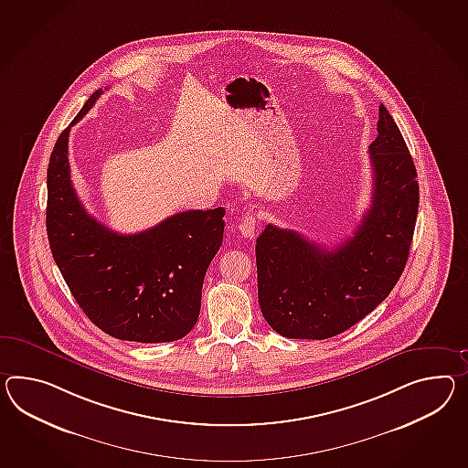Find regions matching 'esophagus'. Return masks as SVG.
<instances>
[{
  "label": "esophagus",
  "instance_id": "34e87169",
  "mask_svg": "<svg viewBox=\"0 0 468 468\" xmlns=\"http://www.w3.org/2000/svg\"><path fill=\"white\" fill-rule=\"evenodd\" d=\"M239 233L245 239H255V231H257V217L253 213H247L245 217L241 218L239 223Z\"/></svg>",
  "mask_w": 468,
  "mask_h": 468
}]
</instances>
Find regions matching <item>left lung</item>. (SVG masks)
Listing matches in <instances>:
<instances>
[{"mask_svg":"<svg viewBox=\"0 0 468 468\" xmlns=\"http://www.w3.org/2000/svg\"><path fill=\"white\" fill-rule=\"evenodd\" d=\"M368 145L374 189L354 237L324 249L267 225L257 239L263 318L285 338L326 340L352 328L390 294L410 257L420 186L410 149L384 104Z\"/></svg>","mask_w":468,"mask_h":468,"instance_id":"left-lung-1","label":"left lung"}]
</instances>
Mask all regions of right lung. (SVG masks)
<instances>
[{
  "label": "right lung",
  "mask_w": 468,
  "mask_h": 468,
  "mask_svg": "<svg viewBox=\"0 0 468 468\" xmlns=\"http://www.w3.org/2000/svg\"><path fill=\"white\" fill-rule=\"evenodd\" d=\"M92 92L76 125L101 94ZM68 126L47 169V235L54 261L92 323L118 340L176 342L193 330L206 271L225 229V209H191L154 229L120 235L92 218L69 169Z\"/></svg>",
  "instance_id": "right-lung-1"
}]
</instances>
